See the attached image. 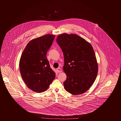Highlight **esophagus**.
I'll return each instance as SVG.
<instances>
[{
	"label": "esophagus",
	"mask_w": 121,
	"mask_h": 121,
	"mask_svg": "<svg viewBox=\"0 0 121 121\" xmlns=\"http://www.w3.org/2000/svg\"><path fill=\"white\" fill-rule=\"evenodd\" d=\"M56 70H57V71L58 73H61V72H62V69H61L60 67L56 69Z\"/></svg>",
	"instance_id": "obj_1"
}]
</instances>
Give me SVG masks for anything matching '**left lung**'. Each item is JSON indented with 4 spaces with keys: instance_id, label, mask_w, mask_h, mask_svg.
Wrapping results in <instances>:
<instances>
[{
    "instance_id": "1",
    "label": "left lung",
    "mask_w": 121,
    "mask_h": 121,
    "mask_svg": "<svg viewBox=\"0 0 121 121\" xmlns=\"http://www.w3.org/2000/svg\"><path fill=\"white\" fill-rule=\"evenodd\" d=\"M56 41L64 57L63 69L67 77L63 83L65 89L73 95L84 93L91 86L98 72L93 48L76 34H62Z\"/></svg>"
}]
</instances>
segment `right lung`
<instances>
[{
	"label": "right lung",
	"instance_id": "right-lung-1",
	"mask_svg": "<svg viewBox=\"0 0 121 121\" xmlns=\"http://www.w3.org/2000/svg\"><path fill=\"white\" fill-rule=\"evenodd\" d=\"M55 37L48 34L33 39L22 53L19 61L20 73L27 86L33 91H46L55 78V72L47 58Z\"/></svg>",
	"mask_w": 121,
	"mask_h": 121
}]
</instances>
